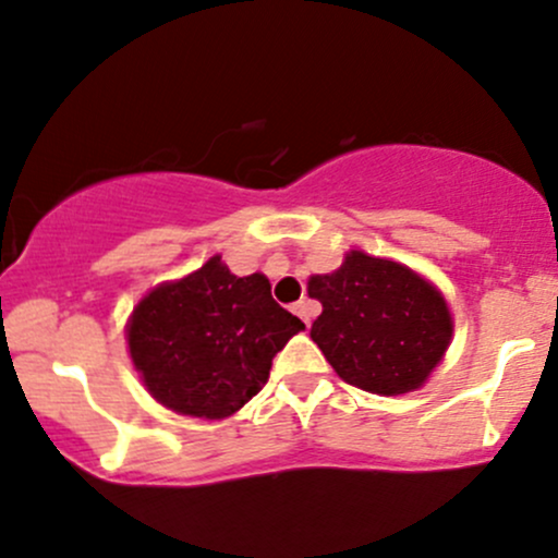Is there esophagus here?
I'll return each instance as SVG.
<instances>
[{
	"mask_svg": "<svg viewBox=\"0 0 558 558\" xmlns=\"http://www.w3.org/2000/svg\"><path fill=\"white\" fill-rule=\"evenodd\" d=\"M294 313L299 315V318L304 320V324H313V318H315V307H313V302H307V299H302V302H296L294 304Z\"/></svg>",
	"mask_w": 558,
	"mask_h": 558,
	"instance_id": "obj_1",
	"label": "esophagus"
}]
</instances>
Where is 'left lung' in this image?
<instances>
[{
  "mask_svg": "<svg viewBox=\"0 0 558 558\" xmlns=\"http://www.w3.org/2000/svg\"><path fill=\"white\" fill-rule=\"evenodd\" d=\"M324 304L310 337L348 385L401 396L425 385L451 342L447 299L403 264L350 251L331 275H313Z\"/></svg>",
  "mask_w": 558,
  "mask_h": 558,
  "instance_id": "left-lung-1",
  "label": "left lung"
}]
</instances>
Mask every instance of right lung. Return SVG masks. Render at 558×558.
I'll list each match as a JSON object with an SVG mask.
<instances>
[{
	"mask_svg": "<svg viewBox=\"0 0 558 558\" xmlns=\"http://www.w3.org/2000/svg\"><path fill=\"white\" fill-rule=\"evenodd\" d=\"M304 328L262 272L238 278L221 256L151 289L128 324L146 390L186 417L225 420L267 385L272 357Z\"/></svg>",
	"mask_w": 558,
	"mask_h": 558,
	"instance_id": "obj_1",
	"label": "right lung"
}]
</instances>
